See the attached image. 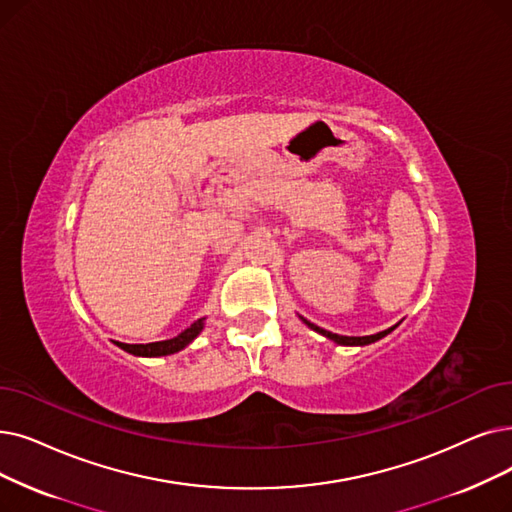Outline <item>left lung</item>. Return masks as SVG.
<instances>
[{"label": "left lung", "instance_id": "obj_1", "mask_svg": "<svg viewBox=\"0 0 512 512\" xmlns=\"http://www.w3.org/2000/svg\"><path fill=\"white\" fill-rule=\"evenodd\" d=\"M305 324L309 328H314L316 332H320V335H324V337L332 339L335 343H339V345H368V343H374V341L383 339L385 335H389V332L393 330V328H389V330H383V332H376V335H370V337H341V335H335V332H328V330H324V328H320L316 324H311L307 320H305Z\"/></svg>", "mask_w": 512, "mask_h": 512}]
</instances>
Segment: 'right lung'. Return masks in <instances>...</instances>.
<instances>
[{
  "mask_svg": "<svg viewBox=\"0 0 512 512\" xmlns=\"http://www.w3.org/2000/svg\"><path fill=\"white\" fill-rule=\"evenodd\" d=\"M203 330V318L196 320L194 324H190L186 330H182L180 335L169 339V341H159V343H146V345H127V343H117L121 349H125L127 353L133 355H144V358H157V355H169L184 349L190 341H194V337L198 332Z\"/></svg>",
  "mask_w": 512,
  "mask_h": 512,
  "instance_id": "add662e5",
  "label": "right lung"
}]
</instances>
